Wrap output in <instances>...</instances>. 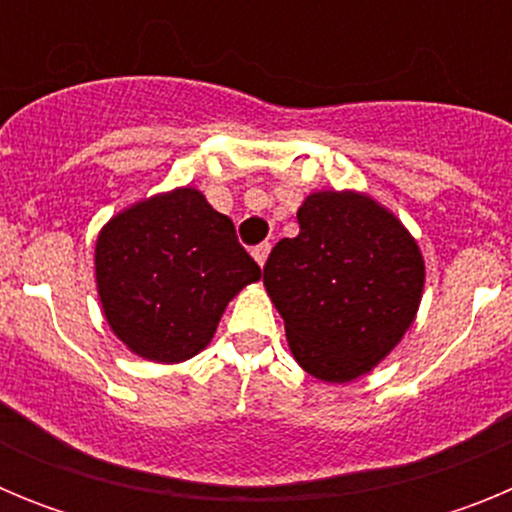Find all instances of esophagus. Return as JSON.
Masks as SVG:
<instances>
[{
	"instance_id": "obj_1",
	"label": "esophagus",
	"mask_w": 512,
	"mask_h": 512,
	"mask_svg": "<svg viewBox=\"0 0 512 512\" xmlns=\"http://www.w3.org/2000/svg\"><path fill=\"white\" fill-rule=\"evenodd\" d=\"M269 251H271V243H261V246L253 248V259H256V264L264 266L266 259H269Z\"/></svg>"
}]
</instances>
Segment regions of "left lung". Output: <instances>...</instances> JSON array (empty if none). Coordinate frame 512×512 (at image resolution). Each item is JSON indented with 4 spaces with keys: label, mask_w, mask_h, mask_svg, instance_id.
Segmentation results:
<instances>
[{
    "label": "left lung",
    "mask_w": 512,
    "mask_h": 512,
    "mask_svg": "<svg viewBox=\"0 0 512 512\" xmlns=\"http://www.w3.org/2000/svg\"><path fill=\"white\" fill-rule=\"evenodd\" d=\"M297 223V238L271 248L264 287L297 364L320 382H354L413 325L423 253L395 212L354 189L307 194Z\"/></svg>",
    "instance_id": "8db88e82"
}]
</instances>
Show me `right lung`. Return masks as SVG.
I'll use <instances>...</instances> for the list:
<instances>
[{
  "instance_id": "obj_1",
  "label": "right lung",
  "mask_w": 512,
  "mask_h": 512,
  "mask_svg": "<svg viewBox=\"0 0 512 512\" xmlns=\"http://www.w3.org/2000/svg\"><path fill=\"white\" fill-rule=\"evenodd\" d=\"M94 277L112 333L140 359L179 364L207 348L228 302L261 269L228 215L200 189L176 187L107 220Z\"/></svg>"
}]
</instances>
